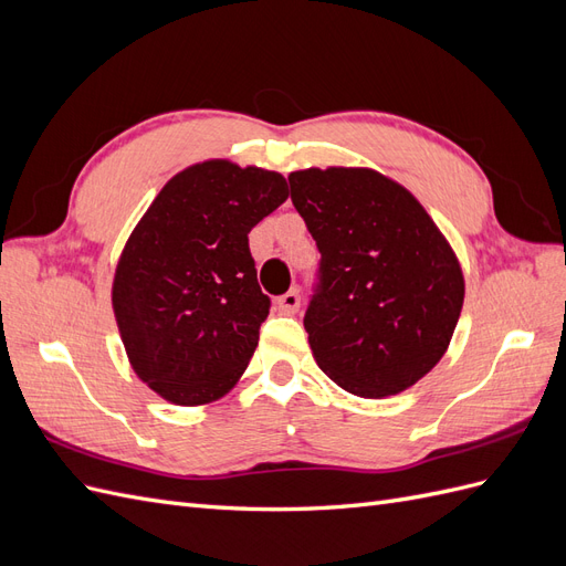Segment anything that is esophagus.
<instances>
[{
	"instance_id": "esophagus-1",
	"label": "esophagus",
	"mask_w": 566,
	"mask_h": 566,
	"mask_svg": "<svg viewBox=\"0 0 566 566\" xmlns=\"http://www.w3.org/2000/svg\"><path fill=\"white\" fill-rule=\"evenodd\" d=\"M300 302H302L300 290H287L285 295H281L276 300V306H279L281 314H295L300 310Z\"/></svg>"
}]
</instances>
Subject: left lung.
<instances>
[{"label":"left lung","instance_id":"8db88e82","mask_svg":"<svg viewBox=\"0 0 566 566\" xmlns=\"http://www.w3.org/2000/svg\"><path fill=\"white\" fill-rule=\"evenodd\" d=\"M290 198L321 252L304 328L318 368L356 397L416 385L449 349L465 279L413 193L366 167L300 169Z\"/></svg>","mask_w":566,"mask_h":566}]
</instances>
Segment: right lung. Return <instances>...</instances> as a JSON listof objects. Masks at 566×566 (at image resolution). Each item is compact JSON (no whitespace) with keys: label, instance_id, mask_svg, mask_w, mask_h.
<instances>
[{"label":"right lung","instance_id":"right-lung-1","mask_svg":"<svg viewBox=\"0 0 566 566\" xmlns=\"http://www.w3.org/2000/svg\"><path fill=\"white\" fill-rule=\"evenodd\" d=\"M287 196L279 172L198 163L163 186L132 231L113 312L134 373L163 399L210 403L241 380L271 306L248 233Z\"/></svg>","mask_w":566,"mask_h":566}]
</instances>
